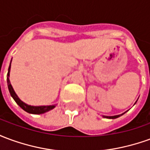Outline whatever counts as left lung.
<instances>
[{"mask_svg": "<svg viewBox=\"0 0 150 150\" xmlns=\"http://www.w3.org/2000/svg\"><path fill=\"white\" fill-rule=\"evenodd\" d=\"M123 114H124V113H123ZM123 114H121V115H117V116H104V117H105V118H109V119H116V118H117V117H119V116H122Z\"/></svg>", "mask_w": 150, "mask_h": 150, "instance_id": "left-lung-1", "label": "left lung"}]
</instances>
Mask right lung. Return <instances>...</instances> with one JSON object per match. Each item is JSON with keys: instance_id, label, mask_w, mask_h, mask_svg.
<instances>
[{"instance_id": "add662e5", "label": "right lung", "mask_w": 150, "mask_h": 150, "mask_svg": "<svg viewBox=\"0 0 150 150\" xmlns=\"http://www.w3.org/2000/svg\"><path fill=\"white\" fill-rule=\"evenodd\" d=\"M10 67H11V63H10V65L8 67V74H7V83H8V91L10 92V95H11L12 97L13 98V100H15V102H16L23 110H25V112H27L29 113H32V114H42V113L46 112H48V111L51 110V109H53L55 107L54 105H50V106H30V105H28V104L23 103V102L18 97V96L16 95L15 91H13V88L11 83H10V81H9L8 76H9Z\"/></svg>"}]
</instances>
